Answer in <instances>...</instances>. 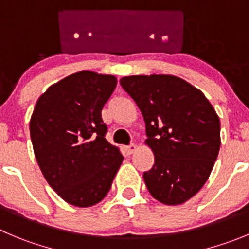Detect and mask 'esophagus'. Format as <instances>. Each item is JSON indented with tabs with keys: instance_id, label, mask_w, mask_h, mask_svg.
Listing matches in <instances>:
<instances>
[{
	"instance_id": "34e87169",
	"label": "esophagus",
	"mask_w": 249,
	"mask_h": 249,
	"mask_svg": "<svg viewBox=\"0 0 249 249\" xmlns=\"http://www.w3.org/2000/svg\"><path fill=\"white\" fill-rule=\"evenodd\" d=\"M138 150V146L135 145V143H131V145H129L126 147V151H127V153H130V155H131L132 152H134V151H136Z\"/></svg>"
}]
</instances>
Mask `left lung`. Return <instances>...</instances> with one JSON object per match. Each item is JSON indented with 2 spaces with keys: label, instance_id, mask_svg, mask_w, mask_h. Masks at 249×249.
Listing matches in <instances>:
<instances>
[{
  "label": "left lung",
  "instance_id": "obj_1",
  "mask_svg": "<svg viewBox=\"0 0 249 249\" xmlns=\"http://www.w3.org/2000/svg\"><path fill=\"white\" fill-rule=\"evenodd\" d=\"M120 85L142 113L155 164L143 172L156 200L178 205L208 180L220 150V119L203 92L171 75L129 76Z\"/></svg>",
  "mask_w": 249,
  "mask_h": 249
}]
</instances>
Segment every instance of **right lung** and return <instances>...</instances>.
Masks as SVG:
<instances>
[{"mask_svg": "<svg viewBox=\"0 0 249 249\" xmlns=\"http://www.w3.org/2000/svg\"><path fill=\"white\" fill-rule=\"evenodd\" d=\"M117 78L81 71L46 89L30 119V139L46 182L69 204L88 208L108 194L122 164L107 141L102 109Z\"/></svg>", "mask_w": 249, "mask_h": 249, "instance_id": "add662e5", "label": "right lung"}]
</instances>
